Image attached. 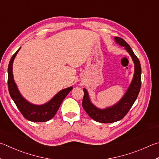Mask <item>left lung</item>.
I'll return each instance as SVG.
<instances>
[{
  "label": "left lung",
  "instance_id": "left-lung-1",
  "mask_svg": "<svg viewBox=\"0 0 159 159\" xmlns=\"http://www.w3.org/2000/svg\"><path fill=\"white\" fill-rule=\"evenodd\" d=\"M114 39L117 44L125 47L131 56L134 63V74L127 90L119 102L103 109L97 108L92 103L87 89L83 88V108L92 120L100 123H112L122 120L136 100L141 86V66L139 60L125 40L118 37H115Z\"/></svg>",
  "mask_w": 159,
  "mask_h": 159
}]
</instances>
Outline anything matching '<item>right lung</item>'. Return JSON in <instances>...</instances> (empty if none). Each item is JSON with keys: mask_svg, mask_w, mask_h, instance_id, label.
Returning <instances> with one entry per match:
<instances>
[{"mask_svg": "<svg viewBox=\"0 0 159 159\" xmlns=\"http://www.w3.org/2000/svg\"><path fill=\"white\" fill-rule=\"evenodd\" d=\"M20 48L11 57L8 65L7 84L10 97L25 119L34 122H47L55 116L62 101L73 89V87H69L62 89L57 92L51 100L44 104L35 105L28 102L20 93L13 76V62Z\"/></svg>", "mask_w": 159, "mask_h": 159, "instance_id": "right-lung-1", "label": "right lung"}]
</instances>
